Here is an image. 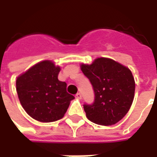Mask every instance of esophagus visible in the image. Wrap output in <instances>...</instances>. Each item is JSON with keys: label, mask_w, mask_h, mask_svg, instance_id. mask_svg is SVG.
Instances as JSON below:
<instances>
[{"label": "esophagus", "mask_w": 157, "mask_h": 157, "mask_svg": "<svg viewBox=\"0 0 157 157\" xmlns=\"http://www.w3.org/2000/svg\"><path fill=\"white\" fill-rule=\"evenodd\" d=\"M75 98L82 99V94H81L80 92H78V93H76V94H75Z\"/></svg>", "instance_id": "34e87169"}]
</instances>
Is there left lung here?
Returning <instances> with one entry per match:
<instances>
[{
    "mask_svg": "<svg viewBox=\"0 0 157 157\" xmlns=\"http://www.w3.org/2000/svg\"><path fill=\"white\" fill-rule=\"evenodd\" d=\"M92 83L94 102L85 104L86 118L97 124H115L128 112L135 97V82L130 70L112 59H96L91 65H81Z\"/></svg>",
    "mask_w": 157,
    "mask_h": 157,
    "instance_id": "left-lung-1",
    "label": "left lung"
}]
</instances>
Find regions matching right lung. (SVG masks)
Instances as JSON below:
<instances>
[{"label":"right lung","instance_id":"obj_1","mask_svg":"<svg viewBox=\"0 0 157 157\" xmlns=\"http://www.w3.org/2000/svg\"><path fill=\"white\" fill-rule=\"evenodd\" d=\"M60 67L51 60H44L17 78L16 88L26 113L43 123L57 121L64 117L74 96L66 92V83L59 81Z\"/></svg>","mask_w":157,"mask_h":157}]
</instances>
